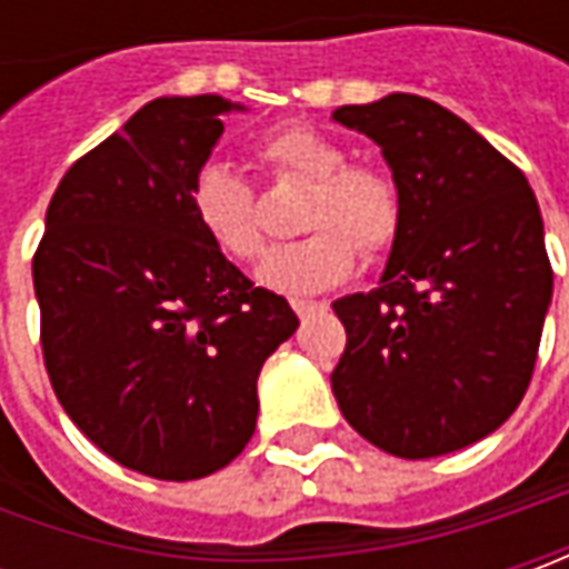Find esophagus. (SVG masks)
I'll use <instances>...</instances> for the list:
<instances>
[{
	"label": "esophagus",
	"mask_w": 569,
	"mask_h": 569,
	"mask_svg": "<svg viewBox=\"0 0 569 569\" xmlns=\"http://www.w3.org/2000/svg\"><path fill=\"white\" fill-rule=\"evenodd\" d=\"M291 307H295V313L300 319H307V317H313V313H317V310H322V307H326V303H317V300H295V303H291Z\"/></svg>",
	"instance_id": "obj_1"
}]
</instances>
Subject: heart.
<instances>
[{
    "mask_svg": "<svg viewBox=\"0 0 569 569\" xmlns=\"http://www.w3.org/2000/svg\"><path fill=\"white\" fill-rule=\"evenodd\" d=\"M252 154L274 180L310 183L300 228L313 233L281 243L262 259L256 272L262 288L284 297L322 295L355 272L358 246L367 256L392 247L402 224V202L380 167L345 164V148L310 126L272 129L256 142ZM187 202L192 221L221 256L233 262L259 256L262 228L256 199L228 161L199 167L189 180Z\"/></svg>",
    "mask_w": 569,
    "mask_h": 569,
    "instance_id": "b5f03b06",
    "label": "heart"
}]
</instances>
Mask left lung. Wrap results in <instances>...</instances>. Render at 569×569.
I'll list each match as a JSON object with an SVG mask.
<instances>
[{"label": "left lung", "instance_id": "left-lung-1", "mask_svg": "<svg viewBox=\"0 0 569 569\" xmlns=\"http://www.w3.org/2000/svg\"><path fill=\"white\" fill-rule=\"evenodd\" d=\"M332 120L380 144L402 224L348 332L332 392L345 421L402 459L466 449L522 402L555 274L536 192L469 122L418 94L348 103Z\"/></svg>", "mask_w": 569, "mask_h": 569}]
</instances>
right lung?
I'll return each instance as SVG.
<instances>
[{
    "instance_id": "obj_1",
    "label": "right lung",
    "mask_w": 569,
    "mask_h": 569,
    "mask_svg": "<svg viewBox=\"0 0 569 569\" xmlns=\"http://www.w3.org/2000/svg\"><path fill=\"white\" fill-rule=\"evenodd\" d=\"M247 110L158 98L69 167L33 256L53 392L110 459L161 481L233 462L259 415L266 358L300 326L284 297L206 240L187 189Z\"/></svg>"
}]
</instances>
